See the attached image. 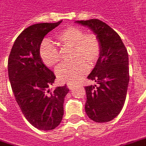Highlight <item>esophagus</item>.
I'll return each mask as SVG.
<instances>
[{"mask_svg": "<svg viewBox=\"0 0 146 146\" xmlns=\"http://www.w3.org/2000/svg\"><path fill=\"white\" fill-rule=\"evenodd\" d=\"M67 86H68V87L69 89H72L73 88H74V84H72V83H68V84H67Z\"/></svg>", "mask_w": 146, "mask_h": 146, "instance_id": "34e87169", "label": "esophagus"}]
</instances>
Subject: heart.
Returning a JSON list of instances; mask_svg holds the SVG:
<instances>
[{"label":"heart","mask_w":146,"mask_h":146,"mask_svg":"<svg viewBox=\"0 0 146 146\" xmlns=\"http://www.w3.org/2000/svg\"><path fill=\"white\" fill-rule=\"evenodd\" d=\"M55 37L63 46L72 47L71 57L74 60L57 69V79L62 82L74 83L88 72L89 67L92 68L98 62L102 52L100 40L95 33H85L82 29L74 26L58 31ZM39 54L47 67H55L60 63V51L49 41L41 43Z\"/></svg>","instance_id":"obj_1"}]
</instances>
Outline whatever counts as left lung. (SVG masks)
<instances>
[{
  "mask_svg": "<svg viewBox=\"0 0 146 146\" xmlns=\"http://www.w3.org/2000/svg\"><path fill=\"white\" fill-rule=\"evenodd\" d=\"M87 26L99 37L102 52L88 78L98 86L85 87L86 114L95 122H108L115 118L124 107L129 83L127 49L112 28L99 19L76 21Z\"/></svg>",
  "mask_w": 146,
  "mask_h": 146,
  "instance_id": "8db88e82",
  "label": "left lung"
}]
</instances>
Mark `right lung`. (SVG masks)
Returning a JSON list of instances; mask_svg holds the SVG:
<instances>
[{
    "instance_id": "1",
    "label": "right lung",
    "mask_w": 146,
    "mask_h": 146,
    "mask_svg": "<svg viewBox=\"0 0 146 146\" xmlns=\"http://www.w3.org/2000/svg\"><path fill=\"white\" fill-rule=\"evenodd\" d=\"M61 22L38 23L24 29L14 42L7 61L15 100L27 121L42 131H50L60 124L64 97L69 92L66 85L49 89L56 77L39 54L44 36Z\"/></svg>"
}]
</instances>
